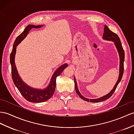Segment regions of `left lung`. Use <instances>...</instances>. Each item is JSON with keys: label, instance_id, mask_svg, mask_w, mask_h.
<instances>
[{"label": "left lung", "instance_id": "left-lung-1", "mask_svg": "<svg viewBox=\"0 0 134 134\" xmlns=\"http://www.w3.org/2000/svg\"><path fill=\"white\" fill-rule=\"evenodd\" d=\"M102 38L104 40H109V41H111L114 42V44H115V47L117 49V51L118 52V53L119 55V75L118 81L115 85V86H114L113 89L111 90V92L106 94V96L102 97L99 98L97 99H88L86 98H85L83 96H82V94L80 93L79 90L78 89L77 87V85L76 80L75 79V77L74 78V83H75V89H76V92L77 94H78L79 97L82 98V99L87 101V102H102V101L105 100L107 99H109L110 97H111L113 95L114 92H115L116 88L117 87V86L118 85L120 81H121L122 78L123 74V71H124V61H125V52L122 47V45L121 44V42H120V38L118 37V36L116 34L114 33L110 29H109V28L107 27L106 25H105V27H104V32Z\"/></svg>", "mask_w": 134, "mask_h": 134}]
</instances>
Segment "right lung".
Wrapping results in <instances>:
<instances>
[{"label": "right lung", "instance_id": "obj_1", "mask_svg": "<svg viewBox=\"0 0 134 134\" xmlns=\"http://www.w3.org/2000/svg\"><path fill=\"white\" fill-rule=\"evenodd\" d=\"M43 25H27L24 31L19 35L15 40L14 45H13L12 51L10 54V63L11 65V73L12 78L14 83L16 87L18 88L19 92L21 93L24 98L29 101V102L40 103L45 102L49 99L53 95L56 85V78L60 76V74L63 72L65 68L68 66L67 64H63L60 66L58 69L54 71L53 76H52L49 84L48 86L45 88L44 89H34L32 87L27 85L22 80L18 74L17 69H16V65L15 63V57L16 51V47L20 43L21 41L24 40L27 36L28 32L32 28H40Z\"/></svg>", "mask_w": 134, "mask_h": 134}]
</instances>
